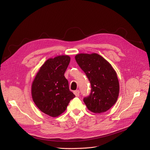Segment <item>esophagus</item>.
<instances>
[{
    "mask_svg": "<svg viewBox=\"0 0 150 150\" xmlns=\"http://www.w3.org/2000/svg\"><path fill=\"white\" fill-rule=\"evenodd\" d=\"M74 94H75V96L76 97H78L79 96V90H76L74 91Z\"/></svg>",
    "mask_w": 150,
    "mask_h": 150,
    "instance_id": "34e87169",
    "label": "esophagus"
}]
</instances>
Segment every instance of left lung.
Segmentation results:
<instances>
[{
    "label": "left lung",
    "mask_w": 150,
    "mask_h": 150,
    "mask_svg": "<svg viewBox=\"0 0 150 150\" xmlns=\"http://www.w3.org/2000/svg\"><path fill=\"white\" fill-rule=\"evenodd\" d=\"M75 59L90 81L91 91L83 101L94 113L107 111L118 98L120 84L116 72L106 59L96 53L79 54Z\"/></svg>",
    "instance_id": "obj_1"
}]
</instances>
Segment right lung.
I'll use <instances>...</instances> for the list:
<instances>
[{
	"mask_svg": "<svg viewBox=\"0 0 150 150\" xmlns=\"http://www.w3.org/2000/svg\"><path fill=\"white\" fill-rule=\"evenodd\" d=\"M70 60V57L66 55L49 59L40 67L32 84L31 93L34 103L50 116L61 115L75 97L64 76Z\"/></svg>",
	"mask_w": 150,
	"mask_h": 150,
	"instance_id": "add662e5",
	"label": "right lung"
}]
</instances>
